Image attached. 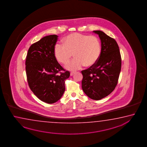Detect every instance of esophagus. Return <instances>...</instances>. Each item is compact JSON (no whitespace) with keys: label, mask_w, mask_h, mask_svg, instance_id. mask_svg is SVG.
I'll return each instance as SVG.
<instances>
[{"label":"esophagus","mask_w":147,"mask_h":147,"mask_svg":"<svg viewBox=\"0 0 147 147\" xmlns=\"http://www.w3.org/2000/svg\"><path fill=\"white\" fill-rule=\"evenodd\" d=\"M75 74V72H70V76H73L74 75V74Z\"/></svg>","instance_id":"34e87169"}]
</instances>
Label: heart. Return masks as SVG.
<instances>
[{"label": "heart", "mask_w": 147, "mask_h": 147, "mask_svg": "<svg viewBox=\"0 0 147 147\" xmlns=\"http://www.w3.org/2000/svg\"><path fill=\"white\" fill-rule=\"evenodd\" d=\"M64 42V44L55 45L54 55L60 63L66 64L74 54L75 58L66 65L67 69H79L85 64L87 66H91L95 64L100 57L101 43L95 36L74 33L65 38Z\"/></svg>", "instance_id": "obj_1"}]
</instances>
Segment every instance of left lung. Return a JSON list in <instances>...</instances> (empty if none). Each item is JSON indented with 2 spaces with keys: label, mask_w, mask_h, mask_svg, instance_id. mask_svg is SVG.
Segmentation results:
<instances>
[{
  "label": "left lung",
  "mask_w": 147,
  "mask_h": 147,
  "mask_svg": "<svg viewBox=\"0 0 147 147\" xmlns=\"http://www.w3.org/2000/svg\"><path fill=\"white\" fill-rule=\"evenodd\" d=\"M101 40L102 51L98 61L81 71L82 88L94 100H100L115 90L121 69V56L116 41L100 30H94Z\"/></svg>",
  "instance_id": "1"
}]
</instances>
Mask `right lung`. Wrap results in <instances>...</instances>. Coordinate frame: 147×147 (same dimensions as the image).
I'll use <instances>...</instances> for the list:
<instances>
[{"mask_svg":"<svg viewBox=\"0 0 147 147\" xmlns=\"http://www.w3.org/2000/svg\"><path fill=\"white\" fill-rule=\"evenodd\" d=\"M56 35L47 36L30 47L25 61L27 80L30 90L41 101L56 102L63 96L65 81L70 72L64 69L54 55Z\"/></svg>","mask_w":147,"mask_h":147,"instance_id":"right-lung-1","label":"right lung"}]
</instances>
